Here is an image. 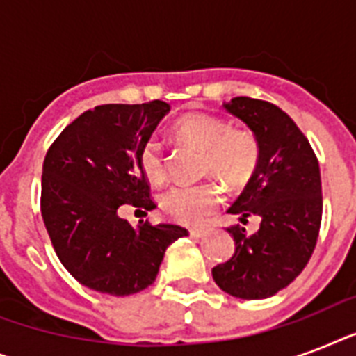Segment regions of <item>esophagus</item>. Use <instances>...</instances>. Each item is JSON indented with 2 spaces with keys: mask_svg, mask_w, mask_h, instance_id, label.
I'll use <instances>...</instances> for the list:
<instances>
[{
  "mask_svg": "<svg viewBox=\"0 0 356 356\" xmlns=\"http://www.w3.org/2000/svg\"><path fill=\"white\" fill-rule=\"evenodd\" d=\"M190 234H192L194 238H201L207 234V229L205 227H194V229H190Z\"/></svg>",
  "mask_w": 356,
  "mask_h": 356,
  "instance_id": "34e87169",
  "label": "esophagus"
}]
</instances>
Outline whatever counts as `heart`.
<instances>
[{
  "label": "heart",
  "instance_id": "obj_1",
  "mask_svg": "<svg viewBox=\"0 0 356 356\" xmlns=\"http://www.w3.org/2000/svg\"><path fill=\"white\" fill-rule=\"evenodd\" d=\"M181 142L203 149V170L214 173L229 186H243L257 172L260 161L259 140L245 129H234L223 118L207 113L183 114L173 123ZM142 172L153 183L166 175L162 144L151 136L138 151ZM223 201L222 188L212 181L200 184H173L161 195L162 211L175 222L197 225Z\"/></svg>",
  "mask_w": 356,
  "mask_h": 356
}]
</instances>
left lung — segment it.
Returning a JSON list of instances; mask_svg holds the SVG:
<instances>
[{
  "label": "left lung",
  "instance_id": "1",
  "mask_svg": "<svg viewBox=\"0 0 356 356\" xmlns=\"http://www.w3.org/2000/svg\"><path fill=\"white\" fill-rule=\"evenodd\" d=\"M223 108L242 120L260 145L257 172L249 179L231 214L260 218L248 234L229 227L234 254L212 268L223 292L240 299H266L286 288L312 257L321 225L320 164L309 140L284 111L253 97H233Z\"/></svg>",
  "mask_w": 356,
  "mask_h": 356
}]
</instances>
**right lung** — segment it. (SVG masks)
<instances>
[{
  "mask_svg": "<svg viewBox=\"0 0 356 356\" xmlns=\"http://www.w3.org/2000/svg\"><path fill=\"white\" fill-rule=\"evenodd\" d=\"M170 113L161 99L99 105L58 134L42 168L40 211L63 266L81 284L131 296L153 284L170 243L188 231L172 223L133 227L123 205L155 209L138 162L145 140Z\"/></svg>",
  "mask_w": 356,
  "mask_h": 356,
  "instance_id": "right-lung-1",
  "label": "right lung"
}]
</instances>
